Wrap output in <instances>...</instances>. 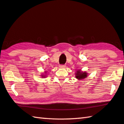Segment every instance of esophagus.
Returning a JSON list of instances; mask_svg holds the SVG:
<instances>
[{
  "label": "esophagus",
  "mask_w": 124,
  "mask_h": 124,
  "mask_svg": "<svg viewBox=\"0 0 124 124\" xmlns=\"http://www.w3.org/2000/svg\"><path fill=\"white\" fill-rule=\"evenodd\" d=\"M59 67H60V68H65V67H66V66L63 64H61V65H60Z\"/></svg>",
  "instance_id": "esophagus-1"
}]
</instances>
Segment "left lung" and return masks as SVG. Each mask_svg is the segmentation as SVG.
I'll list each match as a JSON object with an SVG mask.
<instances>
[{
	"label": "left lung",
	"mask_w": 124,
	"mask_h": 124,
	"mask_svg": "<svg viewBox=\"0 0 124 124\" xmlns=\"http://www.w3.org/2000/svg\"><path fill=\"white\" fill-rule=\"evenodd\" d=\"M75 78L78 80L85 79L87 76V73L86 72H82L81 70H78L75 72Z\"/></svg>",
	"instance_id": "1"
}]
</instances>
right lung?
I'll return each instance as SVG.
<instances>
[{
	"label": "right lung",
	"mask_w": 124,
	"mask_h": 124,
	"mask_svg": "<svg viewBox=\"0 0 124 124\" xmlns=\"http://www.w3.org/2000/svg\"><path fill=\"white\" fill-rule=\"evenodd\" d=\"M45 73H46V71L45 72ZM41 77H42V78L46 77V75H41Z\"/></svg>",
	"instance_id": "obj_1"
}]
</instances>
